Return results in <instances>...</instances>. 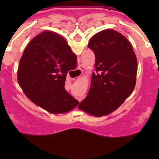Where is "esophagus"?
<instances>
[{"label": "esophagus", "instance_id": "esophagus-1", "mask_svg": "<svg viewBox=\"0 0 159 159\" xmlns=\"http://www.w3.org/2000/svg\"><path fill=\"white\" fill-rule=\"evenodd\" d=\"M84 71V66L82 65V64H80L79 65V68L77 69L76 71H78L80 73V75H82L83 74V71Z\"/></svg>", "mask_w": 159, "mask_h": 159}]
</instances>
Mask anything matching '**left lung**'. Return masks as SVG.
<instances>
[{
  "mask_svg": "<svg viewBox=\"0 0 159 159\" xmlns=\"http://www.w3.org/2000/svg\"><path fill=\"white\" fill-rule=\"evenodd\" d=\"M95 56L88 95L80 109L95 116L116 110L132 93L136 84L138 63L131 44L124 36L112 29L98 32L88 43Z\"/></svg>",
  "mask_w": 159,
  "mask_h": 159,
  "instance_id": "left-lung-1",
  "label": "left lung"
}]
</instances>
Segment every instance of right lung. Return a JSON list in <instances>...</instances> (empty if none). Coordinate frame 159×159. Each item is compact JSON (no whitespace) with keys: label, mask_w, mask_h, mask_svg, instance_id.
Masks as SVG:
<instances>
[{"label":"right lung","mask_w":159,"mask_h":159,"mask_svg":"<svg viewBox=\"0 0 159 159\" xmlns=\"http://www.w3.org/2000/svg\"><path fill=\"white\" fill-rule=\"evenodd\" d=\"M76 64V56L64 38L53 32H43L24 51L18 83L35 104L50 113H65L79 103L64 88L67 73L75 69Z\"/></svg>","instance_id":"obj_1"}]
</instances>
